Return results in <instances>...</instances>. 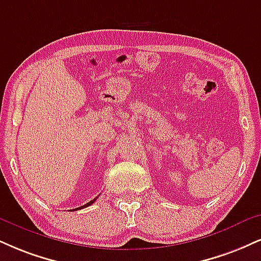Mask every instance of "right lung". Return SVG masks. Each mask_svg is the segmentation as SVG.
<instances>
[{
    "label": "right lung",
    "instance_id": "obj_1",
    "mask_svg": "<svg viewBox=\"0 0 261 261\" xmlns=\"http://www.w3.org/2000/svg\"><path fill=\"white\" fill-rule=\"evenodd\" d=\"M98 198V197H96V198H93L92 200H91V202H89L87 204H85V205H81L80 208H76V209H83V208H86V206H89V205H91V204H92L93 202H96V199Z\"/></svg>",
    "mask_w": 261,
    "mask_h": 261
}]
</instances>
